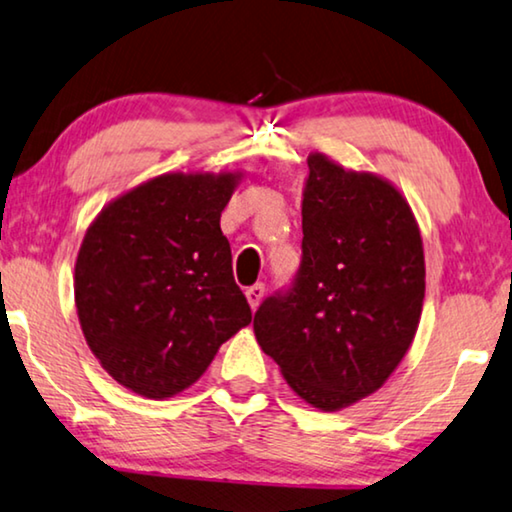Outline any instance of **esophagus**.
Returning <instances> with one entry per match:
<instances>
[{
  "mask_svg": "<svg viewBox=\"0 0 512 512\" xmlns=\"http://www.w3.org/2000/svg\"><path fill=\"white\" fill-rule=\"evenodd\" d=\"M244 295H247L251 309H258V305H261V300H263V295H265V286L263 284L249 286L247 291H244Z\"/></svg>",
  "mask_w": 512,
  "mask_h": 512,
  "instance_id": "obj_1",
  "label": "esophagus"
}]
</instances>
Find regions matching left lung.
I'll list each match as a JSON object with an SVG mask.
<instances>
[{"mask_svg": "<svg viewBox=\"0 0 512 512\" xmlns=\"http://www.w3.org/2000/svg\"><path fill=\"white\" fill-rule=\"evenodd\" d=\"M307 166L298 277L258 307L254 332L295 395L339 411L379 390L413 344L425 254L395 184L321 152Z\"/></svg>", "mask_w": 512, "mask_h": 512, "instance_id": "1", "label": "left lung"}]
</instances>
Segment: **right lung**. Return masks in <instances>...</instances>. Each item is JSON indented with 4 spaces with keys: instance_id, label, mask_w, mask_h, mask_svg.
Masks as SVG:
<instances>
[{
    "instance_id": "1",
    "label": "right lung",
    "mask_w": 512,
    "mask_h": 512,
    "mask_svg": "<svg viewBox=\"0 0 512 512\" xmlns=\"http://www.w3.org/2000/svg\"><path fill=\"white\" fill-rule=\"evenodd\" d=\"M240 170L164 173L96 214L76 258L78 321L101 367L147 399L194 385L251 323L221 212Z\"/></svg>"
}]
</instances>
